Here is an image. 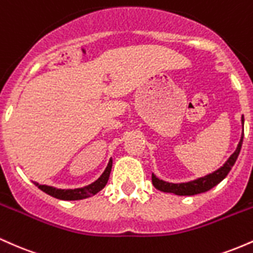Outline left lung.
Listing matches in <instances>:
<instances>
[{"instance_id": "left-lung-1", "label": "left lung", "mask_w": 253, "mask_h": 253, "mask_svg": "<svg viewBox=\"0 0 253 253\" xmlns=\"http://www.w3.org/2000/svg\"><path fill=\"white\" fill-rule=\"evenodd\" d=\"M242 123L244 127V117H242ZM243 138H244V133L242 134V139H240L237 150L234 151L233 155L229 157L228 161L223 164V167L220 168L219 170L214 171L213 173H210V175L201 177V178H197L195 181H191L188 183H179V184L164 182L162 181V179L157 178L155 175H152L153 185H155L156 189L163 191V193H172L179 196H191V195H196V194L206 193V191L211 190V188H214L216 184H219V183L228 175V172L231 171L232 167H233L234 163H236L238 156H239L240 153V150H242Z\"/></svg>"}]
</instances>
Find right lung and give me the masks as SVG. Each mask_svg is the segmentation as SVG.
I'll list each match as a JSON object with an SVG mask.
<instances>
[{
    "instance_id": "obj_1",
    "label": "right lung",
    "mask_w": 253,
    "mask_h": 253,
    "mask_svg": "<svg viewBox=\"0 0 253 253\" xmlns=\"http://www.w3.org/2000/svg\"><path fill=\"white\" fill-rule=\"evenodd\" d=\"M112 165H113V161L112 158H110L106 170L103 171V173L100 176V178L96 179L94 183H91V184L86 185V187L77 188V189H57V188L48 187V185H40L39 183L37 182H34V184H36L40 190H42L43 193L56 197V199L68 200V201L82 200V199H85V197L95 195V194L98 193L101 189H103L104 185H106L107 182H108L110 171H112Z\"/></svg>"
}]
</instances>
